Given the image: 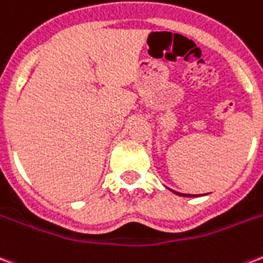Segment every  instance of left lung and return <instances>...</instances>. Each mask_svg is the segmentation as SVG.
Here are the masks:
<instances>
[{
  "mask_svg": "<svg viewBox=\"0 0 263 263\" xmlns=\"http://www.w3.org/2000/svg\"><path fill=\"white\" fill-rule=\"evenodd\" d=\"M172 192H173V193H175V194H177V196H183V197H193V194H192V196H190V194H183V193H179V192H175V190H172Z\"/></svg>",
  "mask_w": 263,
  "mask_h": 263,
  "instance_id": "obj_1",
  "label": "left lung"
}]
</instances>
